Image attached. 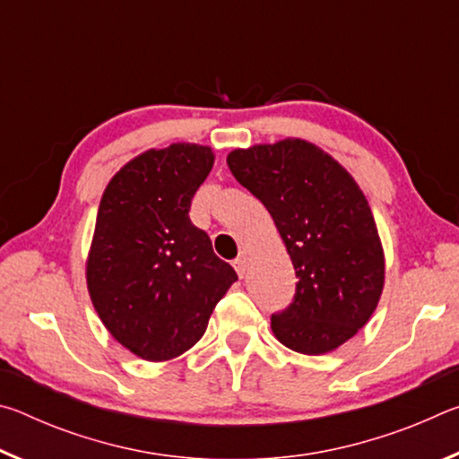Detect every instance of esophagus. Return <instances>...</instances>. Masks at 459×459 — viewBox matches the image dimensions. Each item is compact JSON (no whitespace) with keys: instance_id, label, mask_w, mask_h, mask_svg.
<instances>
[{"instance_id":"1","label":"esophagus","mask_w":459,"mask_h":459,"mask_svg":"<svg viewBox=\"0 0 459 459\" xmlns=\"http://www.w3.org/2000/svg\"><path fill=\"white\" fill-rule=\"evenodd\" d=\"M232 267L237 269V273H238V277H243L245 275V271H247V253H240L238 257L232 261Z\"/></svg>"}]
</instances>
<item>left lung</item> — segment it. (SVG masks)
<instances>
[{
  "instance_id": "8db88e82",
  "label": "left lung",
  "mask_w": 459,
  "mask_h": 459,
  "mask_svg": "<svg viewBox=\"0 0 459 459\" xmlns=\"http://www.w3.org/2000/svg\"><path fill=\"white\" fill-rule=\"evenodd\" d=\"M240 186L263 202L290 253L293 301L271 316L283 346L325 354L351 340L385 285V255L375 219L354 178L304 139L229 153Z\"/></svg>"
}]
</instances>
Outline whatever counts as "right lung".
<instances>
[{
    "label": "right lung",
    "mask_w": 459,
    "mask_h": 459,
    "mask_svg": "<svg viewBox=\"0 0 459 459\" xmlns=\"http://www.w3.org/2000/svg\"><path fill=\"white\" fill-rule=\"evenodd\" d=\"M212 164L206 145L150 150L123 166L100 198L89 293L111 336L143 360L190 351L238 279L188 216Z\"/></svg>",
    "instance_id": "right-lung-1"
}]
</instances>
